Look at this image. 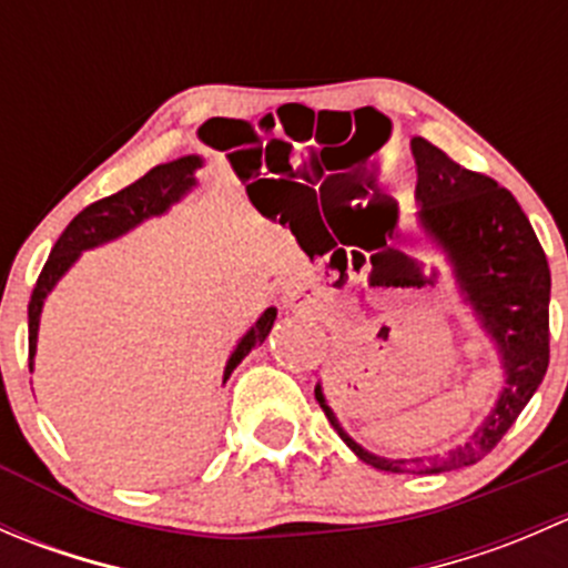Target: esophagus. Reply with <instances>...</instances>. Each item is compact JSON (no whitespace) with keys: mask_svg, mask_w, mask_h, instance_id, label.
Segmentation results:
<instances>
[{"mask_svg":"<svg viewBox=\"0 0 568 568\" xmlns=\"http://www.w3.org/2000/svg\"><path fill=\"white\" fill-rule=\"evenodd\" d=\"M285 307L307 313V316H316V318L326 313V302L321 300V294L316 288H307V285H296V288L285 296Z\"/></svg>","mask_w":568,"mask_h":568,"instance_id":"1","label":"esophagus"}]
</instances>
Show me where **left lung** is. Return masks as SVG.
<instances>
[{
	"mask_svg": "<svg viewBox=\"0 0 568 568\" xmlns=\"http://www.w3.org/2000/svg\"><path fill=\"white\" fill-rule=\"evenodd\" d=\"M417 164V222L448 257L459 291L500 354V398L456 448L417 459H385L359 448L341 428L316 385V400L343 443L385 473L437 475L464 469L491 454L528 406L549 365V266L514 194L489 175L456 164L423 136H412Z\"/></svg>",
	"mask_w": 568,
	"mask_h": 568,
	"instance_id": "8db88e82",
	"label": "left lung"
}]
</instances>
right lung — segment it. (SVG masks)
<instances>
[{"mask_svg": "<svg viewBox=\"0 0 568 568\" xmlns=\"http://www.w3.org/2000/svg\"><path fill=\"white\" fill-rule=\"evenodd\" d=\"M203 168V159L200 156H181L175 162L159 164L151 173H145L140 181H134L131 186L120 189V192L109 194V197L99 200V203L88 205L84 211H79L71 220V225L62 231V236L57 239V244L51 247L49 261H45L43 272H40L36 288H32L30 300V371L32 359H36L38 348V326H40V313H43L45 296L51 294L57 283H60L62 274L79 261L84 250L101 247V244L112 242V239L123 236L131 227L142 225L151 216L168 214L178 200L186 197L194 186H197V178L194 173ZM277 311L268 307L263 311V316L250 326L247 335L239 341V346L233 348L231 359L225 365V376L222 382L231 379L233 368L242 363L244 357L255 346H261L266 341V335L272 332Z\"/></svg>", "mask_w": 568, "mask_h": 568, "instance_id": "add662e5", "label": "right lung"}]
</instances>
